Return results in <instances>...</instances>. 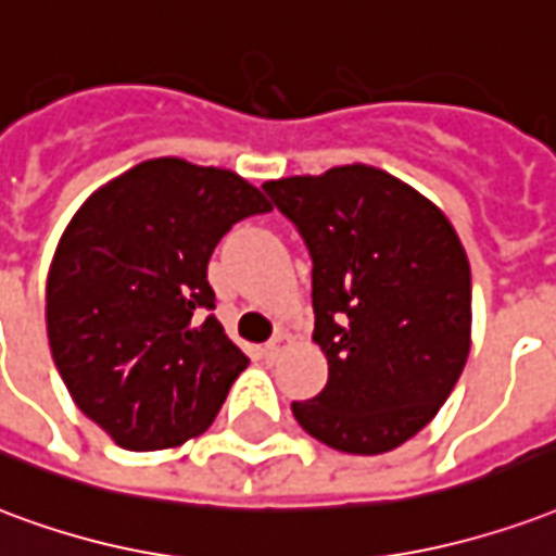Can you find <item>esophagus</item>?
Wrapping results in <instances>:
<instances>
[{
	"mask_svg": "<svg viewBox=\"0 0 556 556\" xmlns=\"http://www.w3.org/2000/svg\"><path fill=\"white\" fill-rule=\"evenodd\" d=\"M289 341H291L289 332H277V336H274V339L267 341L265 348H262V353H265L267 359H274V356H277V353L282 351V348H286V344H289Z\"/></svg>",
	"mask_w": 556,
	"mask_h": 556,
	"instance_id": "esophagus-1",
	"label": "esophagus"
}]
</instances>
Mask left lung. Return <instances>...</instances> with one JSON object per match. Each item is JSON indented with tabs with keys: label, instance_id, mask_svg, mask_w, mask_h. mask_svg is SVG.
I'll return each mask as SVG.
<instances>
[{
	"label": "left lung",
	"instance_id": "8db88e82",
	"mask_svg": "<svg viewBox=\"0 0 556 556\" xmlns=\"http://www.w3.org/2000/svg\"><path fill=\"white\" fill-rule=\"evenodd\" d=\"M309 247L330 380L291 404L344 454H386L433 421L471 351V267L442 208L371 164L262 185Z\"/></svg>",
	"mask_w": 556,
	"mask_h": 556
}]
</instances>
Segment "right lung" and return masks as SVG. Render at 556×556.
Wrapping results in <instances>:
<instances>
[{
    "mask_svg": "<svg viewBox=\"0 0 556 556\" xmlns=\"http://www.w3.org/2000/svg\"><path fill=\"white\" fill-rule=\"evenodd\" d=\"M270 212L224 167L150 159L97 188L47 277V336L70 397L126 451H164L215 421L247 359L215 315L208 258Z\"/></svg>",
    "mask_w": 556,
    "mask_h": 556,
    "instance_id": "add662e5",
    "label": "right lung"
}]
</instances>
